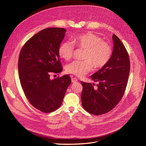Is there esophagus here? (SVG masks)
<instances>
[{
	"label": "esophagus",
	"mask_w": 146,
	"mask_h": 146,
	"mask_svg": "<svg viewBox=\"0 0 146 146\" xmlns=\"http://www.w3.org/2000/svg\"><path fill=\"white\" fill-rule=\"evenodd\" d=\"M77 81H78V80L77 79V78H75V77H72V82L73 83L76 82H77Z\"/></svg>",
	"instance_id": "obj_1"
}]
</instances>
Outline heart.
Wrapping results in <instances>:
<instances>
[{
	"label": "heart",
	"mask_w": 146,
	"mask_h": 146,
	"mask_svg": "<svg viewBox=\"0 0 146 146\" xmlns=\"http://www.w3.org/2000/svg\"><path fill=\"white\" fill-rule=\"evenodd\" d=\"M71 43L64 41L60 44L58 52L59 56L65 60H70L73 56L74 46L84 50L83 54L84 60H75L65 67L68 73L78 77L86 75L95 69H101L106 66L110 60L113 51L111 46L102 37L88 32L76 35L71 38Z\"/></svg>",
	"instance_id": "1"
}]
</instances>
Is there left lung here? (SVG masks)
<instances>
[{
  "label": "left lung",
  "instance_id": "1",
  "mask_svg": "<svg viewBox=\"0 0 146 146\" xmlns=\"http://www.w3.org/2000/svg\"><path fill=\"white\" fill-rule=\"evenodd\" d=\"M114 47L108 64L92 74L94 84L81 81L82 86L81 103L83 108L96 115L106 114L113 109L125 91L130 72L129 55L120 39L113 35Z\"/></svg>",
  "mask_w": 146,
  "mask_h": 146
}]
</instances>
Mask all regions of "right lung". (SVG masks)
I'll use <instances>...</instances> for the list:
<instances>
[{"instance_id": "add662e5", "label": "right lung", "mask_w": 146, "mask_h": 146, "mask_svg": "<svg viewBox=\"0 0 146 146\" xmlns=\"http://www.w3.org/2000/svg\"><path fill=\"white\" fill-rule=\"evenodd\" d=\"M66 31L60 28L43 29L27 41L19 53L21 85L29 103L41 112L58 109L72 82L69 74L50 78L51 74L62 71L58 50Z\"/></svg>"}]
</instances>
